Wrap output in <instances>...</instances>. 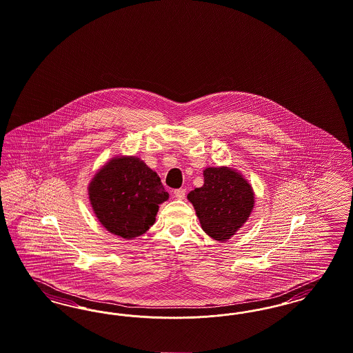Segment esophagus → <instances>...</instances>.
<instances>
[{
  "mask_svg": "<svg viewBox=\"0 0 353 353\" xmlns=\"http://www.w3.org/2000/svg\"><path fill=\"white\" fill-rule=\"evenodd\" d=\"M174 196L176 197V199H184L185 197V188H179V190H175L174 191Z\"/></svg>",
  "mask_w": 353,
  "mask_h": 353,
  "instance_id": "obj_1",
  "label": "esophagus"
}]
</instances>
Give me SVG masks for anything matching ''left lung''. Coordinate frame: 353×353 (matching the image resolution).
Masks as SVG:
<instances>
[{
    "mask_svg": "<svg viewBox=\"0 0 353 353\" xmlns=\"http://www.w3.org/2000/svg\"><path fill=\"white\" fill-rule=\"evenodd\" d=\"M204 184L191 191L192 203L203 230L216 241L225 242L248 221L255 194L248 179L233 168H207Z\"/></svg>",
    "mask_w": 353,
    "mask_h": 353,
    "instance_id": "left-lung-1",
    "label": "left lung"
}]
</instances>
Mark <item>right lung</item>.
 I'll return each mask as SVG.
<instances>
[{"mask_svg": "<svg viewBox=\"0 0 353 353\" xmlns=\"http://www.w3.org/2000/svg\"><path fill=\"white\" fill-rule=\"evenodd\" d=\"M98 221L112 234L134 239L156 222L169 199L156 171L133 156H117L95 172L88 187Z\"/></svg>", "mask_w": 353, "mask_h": 353, "instance_id": "obj_1", "label": "right lung"}]
</instances>
